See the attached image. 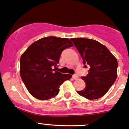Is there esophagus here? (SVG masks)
Returning <instances> with one entry per match:
<instances>
[{
  "instance_id": "1",
  "label": "esophagus",
  "mask_w": 129,
  "mask_h": 129,
  "mask_svg": "<svg viewBox=\"0 0 129 129\" xmlns=\"http://www.w3.org/2000/svg\"><path fill=\"white\" fill-rule=\"evenodd\" d=\"M72 78L74 80H77V79H78V78H79V76H78V75H77V74H74V75H72Z\"/></svg>"
}]
</instances>
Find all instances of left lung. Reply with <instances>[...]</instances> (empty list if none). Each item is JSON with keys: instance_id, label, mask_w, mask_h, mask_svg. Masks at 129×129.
<instances>
[{"instance_id": "1", "label": "left lung", "mask_w": 129, "mask_h": 129, "mask_svg": "<svg viewBox=\"0 0 129 129\" xmlns=\"http://www.w3.org/2000/svg\"><path fill=\"white\" fill-rule=\"evenodd\" d=\"M71 40L82 58L84 68H90L87 75L82 77L85 87L77 93L87 99H98L104 95L116 80L117 60L105 45L96 40L84 38Z\"/></svg>"}]
</instances>
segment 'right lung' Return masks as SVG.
Instances as JSON below:
<instances>
[{
	"mask_svg": "<svg viewBox=\"0 0 129 129\" xmlns=\"http://www.w3.org/2000/svg\"><path fill=\"white\" fill-rule=\"evenodd\" d=\"M72 46L69 39L50 36L35 42L24 52L20 60V74L33 97L50 99L58 94L60 85L72 77L55 71V68L62 52Z\"/></svg>",
	"mask_w": 129,
	"mask_h": 129,
	"instance_id": "obj_1",
	"label": "right lung"
}]
</instances>
